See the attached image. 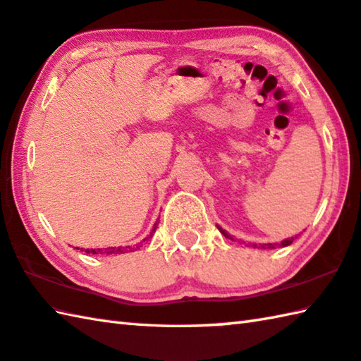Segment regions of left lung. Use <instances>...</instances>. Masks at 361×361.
<instances>
[{"label": "left lung", "mask_w": 361, "mask_h": 361, "mask_svg": "<svg viewBox=\"0 0 361 361\" xmlns=\"http://www.w3.org/2000/svg\"><path fill=\"white\" fill-rule=\"evenodd\" d=\"M219 230H221V233H222V235L225 236V238H228V239H231V241H233V238L228 235V233L227 231H225V230H222V228H219ZM295 238H298V236H294V238H288V239H285V241H281L280 244H263V245H258V244H252L253 247H258V249H259V247H261V249H275V247H286V245H289V244H293V241H294V239Z\"/></svg>", "instance_id": "8db88e82"}]
</instances>
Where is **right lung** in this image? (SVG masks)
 I'll use <instances>...</instances> for the list:
<instances>
[{
  "label": "right lung",
  "instance_id": "add662e5",
  "mask_svg": "<svg viewBox=\"0 0 361 361\" xmlns=\"http://www.w3.org/2000/svg\"><path fill=\"white\" fill-rule=\"evenodd\" d=\"M154 228H157V225H154V227H153V231H154ZM153 231H152V235H153ZM147 239L148 238H145L144 241H147ZM140 244H142V243H140ZM76 249H78V247H76ZM128 249L131 250V247H108V249H86L84 252L92 253V255H118V253L128 252ZM136 249H139V245H136Z\"/></svg>",
  "mask_w": 361,
  "mask_h": 361
}]
</instances>
